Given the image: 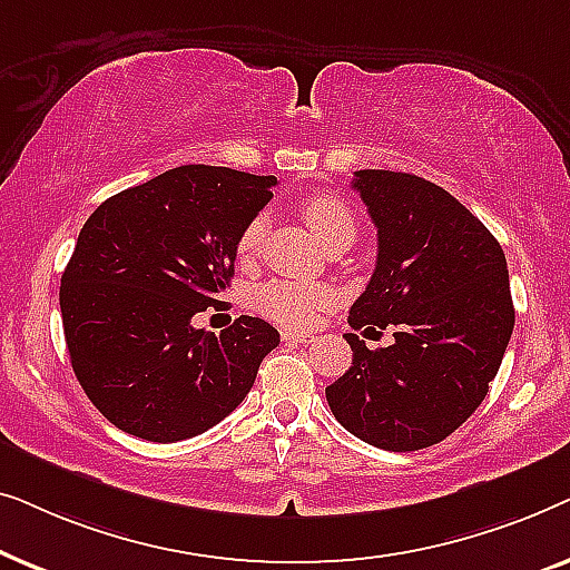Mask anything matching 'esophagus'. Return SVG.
<instances>
[{
	"mask_svg": "<svg viewBox=\"0 0 570 570\" xmlns=\"http://www.w3.org/2000/svg\"><path fill=\"white\" fill-rule=\"evenodd\" d=\"M283 334V342H287V345H306V342H311L314 337L306 332H291V330H283L279 332Z\"/></svg>",
	"mask_w": 570,
	"mask_h": 570,
	"instance_id": "34e87169",
	"label": "esophagus"
}]
</instances>
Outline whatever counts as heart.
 Masks as SVG:
<instances>
[{
    "instance_id": "1",
    "label": "heart",
    "mask_w": 570,
    "mask_h": 570,
    "mask_svg": "<svg viewBox=\"0 0 570 570\" xmlns=\"http://www.w3.org/2000/svg\"><path fill=\"white\" fill-rule=\"evenodd\" d=\"M303 220L311 225V230L324 240L326 246L342 236H353L355 220L345 202L332 197V194H308L301 202ZM267 215H256L238 238V256L240 259H254L259 254L267 236ZM332 291L324 285L314 283H293V279H272V283L259 287L256 303L259 308L275 322L285 326H308L316 322V316L330 306Z\"/></svg>"
}]
</instances>
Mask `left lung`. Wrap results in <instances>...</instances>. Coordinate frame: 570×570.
Listing matches in <instances>:
<instances>
[{
	"label": "left lung",
	"instance_id": "1",
	"mask_svg": "<svg viewBox=\"0 0 570 570\" xmlns=\"http://www.w3.org/2000/svg\"><path fill=\"white\" fill-rule=\"evenodd\" d=\"M353 189L379 230L371 283L353 330L394 326L368 350L345 334L353 365L326 402L371 446L417 451L456 431L488 394L513 332L509 267L493 233L446 189L412 174L355 170Z\"/></svg>",
	"mask_w": 570,
	"mask_h": 570
}]
</instances>
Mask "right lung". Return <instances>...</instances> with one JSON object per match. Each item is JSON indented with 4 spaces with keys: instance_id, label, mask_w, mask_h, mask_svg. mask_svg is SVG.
I'll list each match as a JSON object with an SVG mask.
<instances>
[{
    "instance_id": "1",
    "label": "right lung",
    "mask_w": 570,
    "mask_h": 570,
    "mask_svg": "<svg viewBox=\"0 0 570 570\" xmlns=\"http://www.w3.org/2000/svg\"><path fill=\"white\" fill-rule=\"evenodd\" d=\"M275 176L181 166L106 199L61 275L69 361L108 423L145 441L205 433L244 402L272 324L240 316L220 334L191 318L230 285L238 238Z\"/></svg>"
}]
</instances>
